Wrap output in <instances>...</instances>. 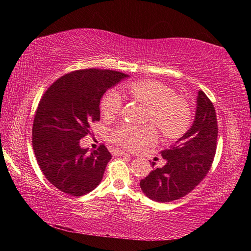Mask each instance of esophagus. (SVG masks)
<instances>
[{
	"label": "esophagus",
	"mask_w": 251,
	"mask_h": 251,
	"mask_svg": "<svg viewBox=\"0 0 251 251\" xmlns=\"http://www.w3.org/2000/svg\"><path fill=\"white\" fill-rule=\"evenodd\" d=\"M115 154L118 155V156H127V157L129 156L128 154H127V152L123 151H120V150H116V151H115Z\"/></svg>",
	"instance_id": "obj_1"
}]
</instances>
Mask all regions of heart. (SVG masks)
<instances>
[{"label": "heart", "instance_id": "b5f03b06", "mask_svg": "<svg viewBox=\"0 0 251 251\" xmlns=\"http://www.w3.org/2000/svg\"><path fill=\"white\" fill-rule=\"evenodd\" d=\"M127 93L148 107L146 122L152 123L164 137L175 139L184 135L192 123L189 104L177 96L172 87L156 80H137L125 85ZM122 97L110 91L100 100V112L106 118H113L122 109ZM156 131L151 126L123 124L112 130L110 138L122 147L136 150L154 142Z\"/></svg>", "mask_w": 251, "mask_h": 251}]
</instances>
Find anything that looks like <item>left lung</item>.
I'll return each mask as SVG.
<instances>
[{"label": "left lung", "mask_w": 251, "mask_h": 251, "mask_svg": "<svg viewBox=\"0 0 251 251\" xmlns=\"http://www.w3.org/2000/svg\"><path fill=\"white\" fill-rule=\"evenodd\" d=\"M217 136L214 105L205 93L199 91L192 127L174 145L160 151L166 164L141 180L143 193L151 201L168 202L192 192L209 172L217 148Z\"/></svg>", "instance_id": "obj_1"}]
</instances>
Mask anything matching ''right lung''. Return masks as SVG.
I'll list each match as a JSON object with an SVG mask.
<instances>
[{
  "label": "right lung",
  "mask_w": 251,
  "mask_h": 251,
  "mask_svg": "<svg viewBox=\"0 0 251 251\" xmlns=\"http://www.w3.org/2000/svg\"><path fill=\"white\" fill-rule=\"evenodd\" d=\"M128 75L110 70H79L55 80L37 106L32 145L37 164L50 184L71 196H83L103 179L112 155L105 145L88 152L79 139L100 121L105 92Z\"/></svg>",
  "instance_id": "right-lung-1"
}]
</instances>
